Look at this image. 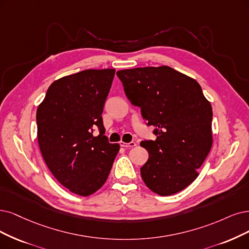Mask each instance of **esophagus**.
Returning <instances> with one entry per match:
<instances>
[{"label": "esophagus", "instance_id": "obj_1", "mask_svg": "<svg viewBox=\"0 0 249 249\" xmlns=\"http://www.w3.org/2000/svg\"><path fill=\"white\" fill-rule=\"evenodd\" d=\"M120 145L123 146V148H133V146L136 145L134 142H120Z\"/></svg>", "mask_w": 249, "mask_h": 249}]
</instances>
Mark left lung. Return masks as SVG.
Masks as SVG:
<instances>
[{
    "instance_id": "left-lung-1",
    "label": "left lung",
    "mask_w": 249,
    "mask_h": 249,
    "mask_svg": "<svg viewBox=\"0 0 249 249\" xmlns=\"http://www.w3.org/2000/svg\"><path fill=\"white\" fill-rule=\"evenodd\" d=\"M117 76L157 135L141 142L149 152L141 168L145 186L160 196L186 189L213 145V107L199 83L167 66L121 70Z\"/></svg>"
}]
</instances>
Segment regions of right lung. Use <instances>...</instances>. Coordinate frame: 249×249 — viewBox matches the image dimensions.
I'll return each mask as SVG.
<instances>
[{"label":"right lung","instance_id":"right-lung-1","mask_svg":"<svg viewBox=\"0 0 249 249\" xmlns=\"http://www.w3.org/2000/svg\"><path fill=\"white\" fill-rule=\"evenodd\" d=\"M115 71L86 70L54 81L36 109L43 159L73 194L90 196L103 187L120 150L107 142L101 117Z\"/></svg>","mask_w":249,"mask_h":249}]
</instances>
